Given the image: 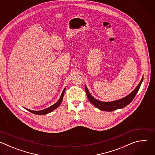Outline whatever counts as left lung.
<instances>
[{
  "instance_id": "8db88e82",
  "label": "left lung",
  "mask_w": 155,
  "mask_h": 155,
  "mask_svg": "<svg viewBox=\"0 0 155 155\" xmlns=\"http://www.w3.org/2000/svg\"><path fill=\"white\" fill-rule=\"evenodd\" d=\"M143 77H142L141 81H140L139 84L137 86V87L129 94H128L127 96H126V97L122 99H120L117 101H111V102H103L95 99L90 94L89 91H88L86 85L84 86V87H85V90H86L87 99L93 105H94L96 107H97L99 110H103V111L112 112L117 109L124 108L131 102V101L134 99L136 94L139 90V88L143 81Z\"/></svg>"
}]
</instances>
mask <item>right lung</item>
<instances>
[{
    "label": "right lung",
    "instance_id": "right-lung-1",
    "mask_svg": "<svg viewBox=\"0 0 155 155\" xmlns=\"http://www.w3.org/2000/svg\"><path fill=\"white\" fill-rule=\"evenodd\" d=\"M65 87L62 91V93L61 95V97H60L59 99L58 100V101L56 103H55L54 104L52 105L51 106H50V107H48L45 109L39 110V111H34V110H29V109L26 108H26L27 110H28L29 112H31L34 114H35V115H46V114H48L53 112V110H54L56 108H57L60 105V104H61V102L62 101V99H63V96H64V94L65 93Z\"/></svg>",
    "mask_w": 155,
    "mask_h": 155
}]
</instances>
